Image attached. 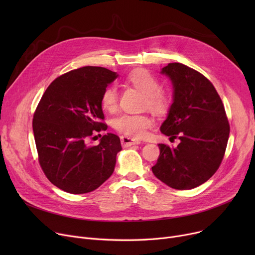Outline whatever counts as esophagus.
Wrapping results in <instances>:
<instances>
[{
	"label": "esophagus",
	"mask_w": 255,
	"mask_h": 255,
	"mask_svg": "<svg viewBox=\"0 0 255 255\" xmlns=\"http://www.w3.org/2000/svg\"><path fill=\"white\" fill-rule=\"evenodd\" d=\"M121 142H122V144L125 146H130L132 144H139L140 140L131 138L129 136H121Z\"/></svg>",
	"instance_id": "1"
}]
</instances>
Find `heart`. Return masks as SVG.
Masks as SVG:
<instances>
[{
	"mask_svg": "<svg viewBox=\"0 0 255 255\" xmlns=\"http://www.w3.org/2000/svg\"><path fill=\"white\" fill-rule=\"evenodd\" d=\"M126 80L144 94L143 105L149 110L156 113H162L166 110L168 97L165 92L160 90V82L154 74L145 69H135L127 75ZM101 105L107 112H114L117 109L118 92L114 86H109L103 90ZM152 125V119L146 115L122 114L114 120L115 129L131 137H142Z\"/></svg>",
	"mask_w": 255,
	"mask_h": 255,
	"instance_id": "b5f03b06",
	"label": "heart"
}]
</instances>
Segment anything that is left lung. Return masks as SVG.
I'll return each instance as SVG.
<instances>
[{
    "label": "left lung",
    "mask_w": 255,
    "mask_h": 255,
    "mask_svg": "<svg viewBox=\"0 0 255 255\" xmlns=\"http://www.w3.org/2000/svg\"><path fill=\"white\" fill-rule=\"evenodd\" d=\"M161 73L173 86V103L161 132L179 138L177 148L159 143L154 175L171 188L192 189L219 168L230 136L224 105L210 80L181 63H169Z\"/></svg>",
    "instance_id": "left-lung-1"
}]
</instances>
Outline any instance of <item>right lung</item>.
Instances as JSON below:
<instances>
[{"instance_id":"1","label":"right lung","mask_w":255,"mask_h":255,"mask_svg":"<svg viewBox=\"0 0 255 255\" xmlns=\"http://www.w3.org/2000/svg\"><path fill=\"white\" fill-rule=\"evenodd\" d=\"M117 76L96 66L66 72L48 86L36 107L33 131L39 164L66 192H91L113 175L122 150L119 136L107 133L97 145L88 140L107 128L101 94Z\"/></svg>"}]
</instances>
